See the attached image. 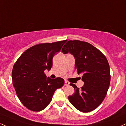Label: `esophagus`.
I'll return each instance as SVG.
<instances>
[{
  "label": "esophagus",
  "mask_w": 126,
  "mask_h": 126,
  "mask_svg": "<svg viewBox=\"0 0 126 126\" xmlns=\"http://www.w3.org/2000/svg\"><path fill=\"white\" fill-rule=\"evenodd\" d=\"M64 85H66V86H68V85H70V82H68V81H65Z\"/></svg>",
  "instance_id": "obj_1"
}]
</instances>
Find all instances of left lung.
Returning <instances> with one entry per match:
<instances>
[{
	"instance_id": "8db88e82",
	"label": "left lung",
	"mask_w": 126,
	"mask_h": 126,
	"mask_svg": "<svg viewBox=\"0 0 126 126\" xmlns=\"http://www.w3.org/2000/svg\"><path fill=\"white\" fill-rule=\"evenodd\" d=\"M62 50L74 56L75 69L83 74L81 89L70 84L75 92L68 100L80 112H91L102 102L109 88L110 74L107 59L91 44L78 40L67 41Z\"/></svg>"
}]
</instances>
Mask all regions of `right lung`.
Instances as JSON below:
<instances>
[{"label":"right lung","instance_id":"obj_1","mask_svg":"<svg viewBox=\"0 0 126 126\" xmlns=\"http://www.w3.org/2000/svg\"><path fill=\"white\" fill-rule=\"evenodd\" d=\"M66 41L33 46L25 50L14 64L13 84L19 99L28 109L42 110L51 102L56 90L64 85L62 78H47L44 71L51 69L54 55Z\"/></svg>","mask_w":126,"mask_h":126}]
</instances>
